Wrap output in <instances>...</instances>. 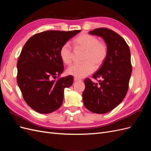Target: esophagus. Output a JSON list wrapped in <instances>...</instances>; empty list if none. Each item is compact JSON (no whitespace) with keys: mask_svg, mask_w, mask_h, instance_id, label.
<instances>
[{"mask_svg":"<svg viewBox=\"0 0 151 151\" xmlns=\"http://www.w3.org/2000/svg\"><path fill=\"white\" fill-rule=\"evenodd\" d=\"M81 81V79H79V78H77V77H74V81Z\"/></svg>","mask_w":151,"mask_h":151,"instance_id":"1","label":"esophagus"}]
</instances>
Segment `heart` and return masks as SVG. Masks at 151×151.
<instances>
[{
  "mask_svg": "<svg viewBox=\"0 0 151 151\" xmlns=\"http://www.w3.org/2000/svg\"><path fill=\"white\" fill-rule=\"evenodd\" d=\"M77 48L85 51L83 58V63H74L67 68L68 74L77 78H83L91 74L94 67H101L108 55V47L103 42H99L98 38L94 36L82 34L74 40ZM59 55L62 61L65 64H70L72 62V47L68 43H65L61 47Z\"/></svg>",
  "mask_w": 151,
  "mask_h": 151,
  "instance_id": "heart-1",
  "label": "heart"
}]
</instances>
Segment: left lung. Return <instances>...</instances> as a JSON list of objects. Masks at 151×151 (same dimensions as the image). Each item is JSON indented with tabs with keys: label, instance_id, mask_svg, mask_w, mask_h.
I'll list each match as a JSON object with an SVG mask.
<instances>
[{
	"label": "left lung",
	"instance_id": "1",
	"mask_svg": "<svg viewBox=\"0 0 151 151\" xmlns=\"http://www.w3.org/2000/svg\"><path fill=\"white\" fill-rule=\"evenodd\" d=\"M90 35L103 38L108 47V55L93 77L99 84L84 80L83 99L91 112L103 114L116 107L125 98L129 89L132 67L130 51L121 36L111 29L101 28L89 31Z\"/></svg>",
	"mask_w": 151,
	"mask_h": 151
}]
</instances>
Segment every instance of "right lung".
I'll return each mask as SVG.
<instances>
[{"mask_svg": "<svg viewBox=\"0 0 151 151\" xmlns=\"http://www.w3.org/2000/svg\"><path fill=\"white\" fill-rule=\"evenodd\" d=\"M80 31H43L24 45L17 63V83L24 101L35 111L47 114L61 106L64 89L73 84L74 77L55 79L63 71L59 51Z\"/></svg>", "mask_w": 151, "mask_h": 151, "instance_id": "right-lung-1", "label": "right lung"}]
</instances>
